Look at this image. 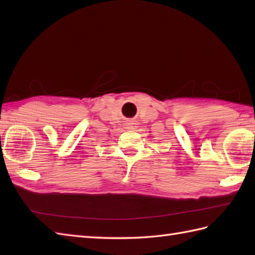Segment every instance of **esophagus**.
Returning a JSON list of instances; mask_svg holds the SVG:
<instances>
[{
	"instance_id": "34e87169",
	"label": "esophagus",
	"mask_w": 255,
	"mask_h": 255,
	"mask_svg": "<svg viewBox=\"0 0 255 255\" xmlns=\"http://www.w3.org/2000/svg\"><path fill=\"white\" fill-rule=\"evenodd\" d=\"M132 124H134V123H129V124H128V126H131V127H128L129 128H133V126H132Z\"/></svg>"
}]
</instances>
